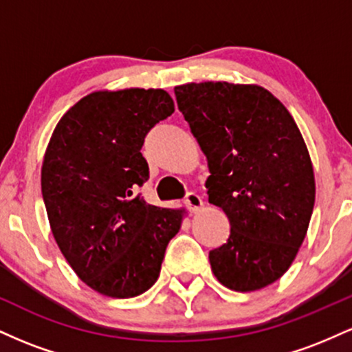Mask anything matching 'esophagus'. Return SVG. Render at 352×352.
<instances>
[{
  "label": "esophagus",
  "mask_w": 352,
  "mask_h": 352,
  "mask_svg": "<svg viewBox=\"0 0 352 352\" xmlns=\"http://www.w3.org/2000/svg\"><path fill=\"white\" fill-rule=\"evenodd\" d=\"M184 204L190 212H199V210L204 207V200H201V197L197 195L195 192H188L187 195H185Z\"/></svg>",
  "instance_id": "1"
}]
</instances>
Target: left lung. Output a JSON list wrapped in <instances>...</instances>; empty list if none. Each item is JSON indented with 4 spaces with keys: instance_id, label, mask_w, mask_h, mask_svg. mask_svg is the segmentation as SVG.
<instances>
[{
    "instance_id": "obj_1",
    "label": "left lung",
    "mask_w": 352,
    "mask_h": 352,
    "mask_svg": "<svg viewBox=\"0 0 352 352\" xmlns=\"http://www.w3.org/2000/svg\"><path fill=\"white\" fill-rule=\"evenodd\" d=\"M177 104L207 157L208 201L227 213V243L208 253L235 292L281 278L305 240L314 173L296 122L272 92L230 82L184 84Z\"/></svg>"
}]
</instances>
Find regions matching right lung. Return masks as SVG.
<instances>
[{
    "label": "right lung",
    "instance_id": "add662e5",
    "mask_svg": "<svg viewBox=\"0 0 352 352\" xmlns=\"http://www.w3.org/2000/svg\"><path fill=\"white\" fill-rule=\"evenodd\" d=\"M173 112L162 89L92 92L74 104L46 148L41 192L56 243L76 274L111 298L157 281L182 210L148 205L145 135Z\"/></svg>",
    "mask_w": 352,
    "mask_h": 352
}]
</instances>
